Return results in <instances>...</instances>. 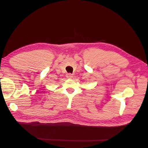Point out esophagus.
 Segmentation results:
<instances>
[{
  "mask_svg": "<svg viewBox=\"0 0 148 148\" xmlns=\"http://www.w3.org/2000/svg\"><path fill=\"white\" fill-rule=\"evenodd\" d=\"M66 76L67 78H68V79H71L72 77H73V74L69 73V74H67Z\"/></svg>",
  "mask_w": 148,
  "mask_h": 148,
  "instance_id": "34e87169",
  "label": "esophagus"
}]
</instances>
